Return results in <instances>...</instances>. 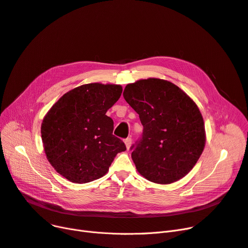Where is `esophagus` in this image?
Masks as SVG:
<instances>
[{"label":"esophagus","instance_id":"obj_1","mask_svg":"<svg viewBox=\"0 0 248 248\" xmlns=\"http://www.w3.org/2000/svg\"><path fill=\"white\" fill-rule=\"evenodd\" d=\"M124 143H125V145H126L127 150H129V148H130V146H131V144H132V139H131L130 137L126 138V139L124 140Z\"/></svg>","mask_w":248,"mask_h":248}]
</instances>
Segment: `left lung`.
<instances>
[{
	"mask_svg": "<svg viewBox=\"0 0 248 248\" xmlns=\"http://www.w3.org/2000/svg\"><path fill=\"white\" fill-rule=\"evenodd\" d=\"M123 97L143 125L142 137L131 146L137 171L160 185L183 179L206 143L204 120L196 103L172 82L155 78L128 84Z\"/></svg>",
	"mask_w": 248,
	"mask_h": 248,
	"instance_id": "left-lung-1",
	"label": "left lung"
}]
</instances>
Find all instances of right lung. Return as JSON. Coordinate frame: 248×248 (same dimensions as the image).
<instances>
[{
  "label": "right lung",
  "mask_w": 248,
  "mask_h": 248,
  "mask_svg": "<svg viewBox=\"0 0 248 248\" xmlns=\"http://www.w3.org/2000/svg\"><path fill=\"white\" fill-rule=\"evenodd\" d=\"M122 91L120 85H82L64 93L44 116L41 138L46 157L69 182L86 184L102 178L117 153L126 150L106 115Z\"/></svg>",
  "instance_id": "obj_1"
}]
</instances>
